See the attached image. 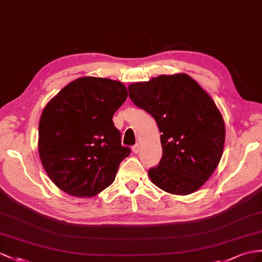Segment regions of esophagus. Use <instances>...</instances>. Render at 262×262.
<instances>
[{
  "instance_id": "obj_1",
  "label": "esophagus",
  "mask_w": 262,
  "mask_h": 262,
  "mask_svg": "<svg viewBox=\"0 0 262 262\" xmlns=\"http://www.w3.org/2000/svg\"><path fill=\"white\" fill-rule=\"evenodd\" d=\"M132 151L135 152V153H138V152L140 151V144L137 143V144L133 145V146H132Z\"/></svg>"
}]
</instances>
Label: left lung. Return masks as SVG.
Instances as JSON below:
<instances>
[{
  "label": "left lung",
  "mask_w": 262,
  "mask_h": 262,
  "mask_svg": "<svg viewBox=\"0 0 262 262\" xmlns=\"http://www.w3.org/2000/svg\"><path fill=\"white\" fill-rule=\"evenodd\" d=\"M129 97L155 118L161 135L162 158L149 177L173 194H189L218 167L226 129L210 95L187 74L160 75L132 83Z\"/></svg>",
  "instance_id": "left-lung-1"
}]
</instances>
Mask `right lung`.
Instances as JSON below:
<instances>
[{
    "mask_svg": "<svg viewBox=\"0 0 262 262\" xmlns=\"http://www.w3.org/2000/svg\"><path fill=\"white\" fill-rule=\"evenodd\" d=\"M127 97L119 81L84 76L69 83L44 107L39 123V153L57 188L90 198L116 179L131 153L121 144L113 114Z\"/></svg>",
    "mask_w": 262,
    "mask_h": 262,
    "instance_id": "right-lung-1",
    "label": "right lung"
}]
</instances>
